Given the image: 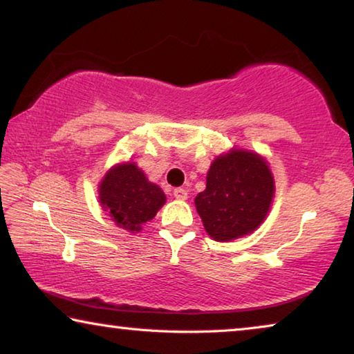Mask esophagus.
<instances>
[{
	"label": "esophagus",
	"mask_w": 354,
	"mask_h": 354,
	"mask_svg": "<svg viewBox=\"0 0 354 354\" xmlns=\"http://www.w3.org/2000/svg\"><path fill=\"white\" fill-rule=\"evenodd\" d=\"M173 195H175L176 200H187V190L183 187H176L173 190Z\"/></svg>",
	"instance_id": "obj_1"
}]
</instances>
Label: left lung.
<instances>
[{"label": "left lung", "instance_id": "1", "mask_svg": "<svg viewBox=\"0 0 354 354\" xmlns=\"http://www.w3.org/2000/svg\"><path fill=\"white\" fill-rule=\"evenodd\" d=\"M274 183L261 156L232 149L207 171L206 190L195 206L214 241L227 242L253 232L270 209Z\"/></svg>", "mask_w": 354, "mask_h": 354}]
</instances>
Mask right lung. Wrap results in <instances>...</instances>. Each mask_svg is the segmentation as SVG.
Segmentation results:
<instances>
[{
  "label": "right lung",
  "mask_w": 354,
  "mask_h": 354,
  "mask_svg": "<svg viewBox=\"0 0 354 354\" xmlns=\"http://www.w3.org/2000/svg\"><path fill=\"white\" fill-rule=\"evenodd\" d=\"M100 201L112 221L137 232L164 205L165 194L149 183L137 165L128 162L113 167L104 176L100 184Z\"/></svg>",
  "instance_id": "add662e5"
}]
</instances>
